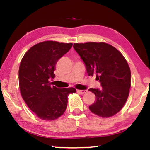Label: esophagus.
<instances>
[{"label": "esophagus", "instance_id": "obj_1", "mask_svg": "<svg viewBox=\"0 0 150 150\" xmlns=\"http://www.w3.org/2000/svg\"><path fill=\"white\" fill-rule=\"evenodd\" d=\"M77 92H79L81 94H85L87 92V90H77Z\"/></svg>", "mask_w": 150, "mask_h": 150}]
</instances>
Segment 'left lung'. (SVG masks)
<instances>
[{"label": "left lung", "mask_w": 150, "mask_h": 150, "mask_svg": "<svg viewBox=\"0 0 150 150\" xmlns=\"http://www.w3.org/2000/svg\"><path fill=\"white\" fill-rule=\"evenodd\" d=\"M73 48L84 62L88 76L96 75L101 88L88 89L96 100L90 110L103 118L116 115L126 103L131 86V72L122 54L105 42L73 44Z\"/></svg>", "instance_id": "left-lung-1"}]
</instances>
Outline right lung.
I'll use <instances>...</instances> for the list:
<instances>
[{
	"label": "right lung",
	"instance_id": "right-lung-1",
	"mask_svg": "<svg viewBox=\"0 0 150 150\" xmlns=\"http://www.w3.org/2000/svg\"><path fill=\"white\" fill-rule=\"evenodd\" d=\"M72 43L45 41L27 51L19 67L20 93L27 106L38 117L54 120L65 112L68 95L76 89L52 86L50 80L55 78V65L69 52Z\"/></svg>",
	"mask_w": 150,
	"mask_h": 150
}]
</instances>
